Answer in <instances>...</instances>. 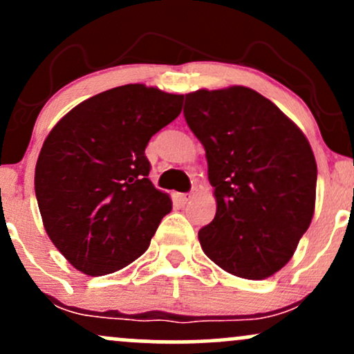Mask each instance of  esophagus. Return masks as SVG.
I'll return each instance as SVG.
<instances>
[{
  "mask_svg": "<svg viewBox=\"0 0 354 354\" xmlns=\"http://www.w3.org/2000/svg\"><path fill=\"white\" fill-rule=\"evenodd\" d=\"M191 198H193V196H191L189 193H180V194H176V203H178V205L185 206L186 203L191 200Z\"/></svg>",
  "mask_w": 354,
  "mask_h": 354,
  "instance_id": "obj_1",
  "label": "esophagus"
}]
</instances>
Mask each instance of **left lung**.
Masks as SVG:
<instances>
[{"mask_svg": "<svg viewBox=\"0 0 354 354\" xmlns=\"http://www.w3.org/2000/svg\"><path fill=\"white\" fill-rule=\"evenodd\" d=\"M185 118L205 146L216 214L200 230L211 261L245 279L278 273L310 228L316 160L304 133L246 86L198 89Z\"/></svg>", "mask_w": 354, "mask_h": 354, "instance_id": "left-lung-1", "label": "left lung"}]
</instances>
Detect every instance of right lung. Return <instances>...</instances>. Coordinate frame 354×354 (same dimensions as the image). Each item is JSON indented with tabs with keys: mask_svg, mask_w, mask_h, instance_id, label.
Returning <instances> with one entry per match:
<instances>
[{
	"mask_svg": "<svg viewBox=\"0 0 354 354\" xmlns=\"http://www.w3.org/2000/svg\"><path fill=\"white\" fill-rule=\"evenodd\" d=\"M181 106L183 95L124 84L84 100L46 136L36 200L53 245L81 273L123 270L171 211L169 194L149 181L145 149Z\"/></svg>",
	"mask_w": 354,
	"mask_h": 354,
	"instance_id": "add662e5",
	"label": "right lung"
}]
</instances>
